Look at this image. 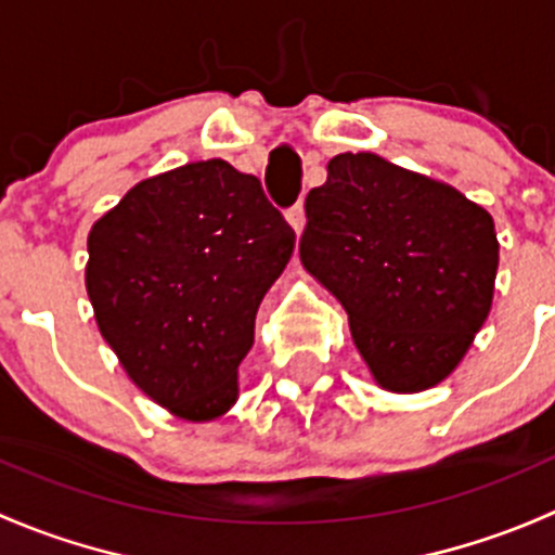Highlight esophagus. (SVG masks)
Instances as JSON below:
<instances>
[{
  "mask_svg": "<svg viewBox=\"0 0 555 555\" xmlns=\"http://www.w3.org/2000/svg\"><path fill=\"white\" fill-rule=\"evenodd\" d=\"M287 222L295 228V233L304 231V225H306V206H304V201H298V204H295V206H289V209H287Z\"/></svg>",
  "mask_w": 555,
  "mask_h": 555,
  "instance_id": "34e87169",
  "label": "esophagus"
}]
</instances>
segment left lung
<instances>
[{"label": "left lung", "mask_w": 555, "mask_h": 555, "mask_svg": "<svg viewBox=\"0 0 555 555\" xmlns=\"http://www.w3.org/2000/svg\"><path fill=\"white\" fill-rule=\"evenodd\" d=\"M300 260L344 304L384 389L422 391L459 365L494 295V220L443 182L344 153L306 195Z\"/></svg>", "instance_id": "1"}]
</instances>
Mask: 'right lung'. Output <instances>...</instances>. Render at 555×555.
<instances>
[{
    "label": "right lung",
    "mask_w": 555,
    "mask_h": 555,
    "mask_svg": "<svg viewBox=\"0 0 555 555\" xmlns=\"http://www.w3.org/2000/svg\"><path fill=\"white\" fill-rule=\"evenodd\" d=\"M293 249L260 179L198 160L139 182L93 225L88 298L133 384L206 422L236 402L257 306Z\"/></svg>",
    "instance_id": "right-lung-1"
}]
</instances>
